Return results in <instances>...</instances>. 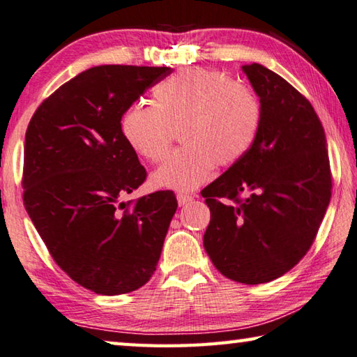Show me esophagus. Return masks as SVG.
I'll return each instance as SVG.
<instances>
[{
    "instance_id": "1",
    "label": "esophagus",
    "mask_w": 357,
    "mask_h": 357,
    "mask_svg": "<svg viewBox=\"0 0 357 357\" xmlns=\"http://www.w3.org/2000/svg\"><path fill=\"white\" fill-rule=\"evenodd\" d=\"M176 199H178V205H179V206H184V205H188V203L192 202V195H188V194H178Z\"/></svg>"
}]
</instances>
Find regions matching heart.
Segmentation results:
<instances>
[{"mask_svg":"<svg viewBox=\"0 0 357 357\" xmlns=\"http://www.w3.org/2000/svg\"><path fill=\"white\" fill-rule=\"evenodd\" d=\"M262 107L251 89L224 73L184 68L157 84L152 106L133 105L123 112L122 135L149 162L167 157L181 128L185 148L173 152L151 176L157 189L189 192L211 176L214 165L240 162L256 141Z\"/></svg>","mask_w":357,"mask_h":357,"instance_id":"obj_1","label":"heart"}]
</instances>
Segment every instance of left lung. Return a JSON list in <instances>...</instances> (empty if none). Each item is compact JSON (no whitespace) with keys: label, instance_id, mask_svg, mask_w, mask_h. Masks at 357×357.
<instances>
[{"label":"left lung","instance_id":"8db88e82","mask_svg":"<svg viewBox=\"0 0 357 357\" xmlns=\"http://www.w3.org/2000/svg\"><path fill=\"white\" fill-rule=\"evenodd\" d=\"M241 70L259 97L262 123L250 152L202 190L211 211L203 246L225 278L260 284L289 271L313 245L332 176L310 101L264 65Z\"/></svg>","mask_w":357,"mask_h":357}]
</instances>
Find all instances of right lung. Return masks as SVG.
Instances as JSON below:
<instances>
[{
  "label": "right lung",
  "instance_id": "1",
  "mask_svg": "<svg viewBox=\"0 0 357 357\" xmlns=\"http://www.w3.org/2000/svg\"><path fill=\"white\" fill-rule=\"evenodd\" d=\"M168 66L101 65L44 100L25 135L24 203L59 267L101 296L139 289L154 275L178 202L158 190L121 203L146 179L121 121Z\"/></svg>",
  "mask_w": 357,
  "mask_h": 357
}]
</instances>
